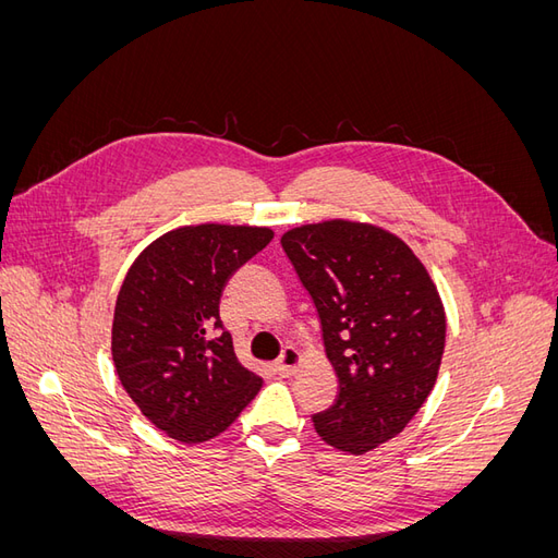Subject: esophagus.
Here are the masks:
<instances>
[{
	"instance_id": "1",
	"label": "esophagus",
	"mask_w": 558,
	"mask_h": 558,
	"mask_svg": "<svg viewBox=\"0 0 558 558\" xmlns=\"http://www.w3.org/2000/svg\"><path fill=\"white\" fill-rule=\"evenodd\" d=\"M298 363H300V353H298L293 347H286V349L281 351V356H279V361H277L275 367H277V373H279L281 377H289V375L295 373Z\"/></svg>"
}]
</instances>
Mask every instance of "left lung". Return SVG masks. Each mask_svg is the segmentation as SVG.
<instances>
[{
  "label": "left lung",
  "mask_w": 558,
  "mask_h": 558,
  "mask_svg": "<svg viewBox=\"0 0 558 558\" xmlns=\"http://www.w3.org/2000/svg\"><path fill=\"white\" fill-rule=\"evenodd\" d=\"M286 258L314 302L337 396L312 416L324 440L365 453L391 440L433 391L445 310L426 267L396 234L328 221L289 230Z\"/></svg>",
  "instance_id": "left-lung-1"
}]
</instances>
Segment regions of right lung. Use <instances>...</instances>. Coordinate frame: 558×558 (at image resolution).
I'll return each mask as SVG.
<instances>
[{
  "label": "right lung",
  "instance_id": "1",
  "mask_svg": "<svg viewBox=\"0 0 558 558\" xmlns=\"http://www.w3.org/2000/svg\"><path fill=\"white\" fill-rule=\"evenodd\" d=\"M272 230L195 226L162 234L134 260L116 300L111 353L142 414L185 445L223 433L260 391L240 365L218 305L230 277Z\"/></svg>",
  "mask_w": 558,
  "mask_h": 558
}]
</instances>
